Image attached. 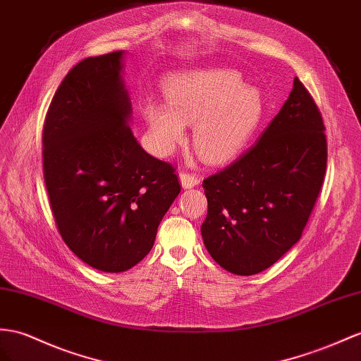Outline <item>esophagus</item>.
I'll return each mask as SVG.
<instances>
[{"label":"esophagus","mask_w":361,"mask_h":361,"mask_svg":"<svg viewBox=\"0 0 361 361\" xmlns=\"http://www.w3.org/2000/svg\"><path fill=\"white\" fill-rule=\"evenodd\" d=\"M178 175H180L181 186H183L184 189L193 188V186H198V184H200V177H198L197 173H192V172H188V171L181 169Z\"/></svg>","instance_id":"34e87169"}]
</instances>
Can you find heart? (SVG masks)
Masks as SVG:
<instances>
[{
    "mask_svg": "<svg viewBox=\"0 0 361 361\" xmlns=\"http://www.w3.org/2000/svg\"><path fill=\"white\" fill-rule=\"evenodd\" d=\"M168 104L149 100L143 114L155 149L169 155L193 125L192 140L202 159L224 163L243 149L262 116L259 91L243 85L230 70L189 71L166 85Z\"/></svg>",
    "mask_w": 361,
    "mask_h": 361,
    "instance_id": "obj_1",
    "label": "heart"
}]
</instances>
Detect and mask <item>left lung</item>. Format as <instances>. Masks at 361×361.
Segmentation results:
<instances>
[{
    "label": "left lung",
    "mask_w": 361,
    "mask_h": 361,
    "mask_svg": "<svg viewBox=\"0 0 361 361\" xmlns=\"http://www.w3.org/2000/svg\"><path fill=\"white\" fill-rule=\"evenodd\" d=\"M325 125L310 91H293L259 140L202 181L207 252L227 271L252 276L299 241L326 173Z\"/></svg>",
    "instance_id": "left-lung-1"
}]
</instances>
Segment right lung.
Wrapping results in <instances>:
<instances>
[{
	"label": "right lung",
	"instance_id": "1",
	"mask_svg": "<svg viewBox=\"0 0 361 361\" xmlns=\"http://www.w3.org/2000/svg\"><path fill=\"white\" fill-rule=\"evenodd\" d=\"M122 54L82 59L51 99L42 128V169L63 243L80 261L126 271L151 252L181 188L175 168L138 145Z\"/></svg>",
	"mask_w": 361,
	"mask_h": 361
}]
</instances>
